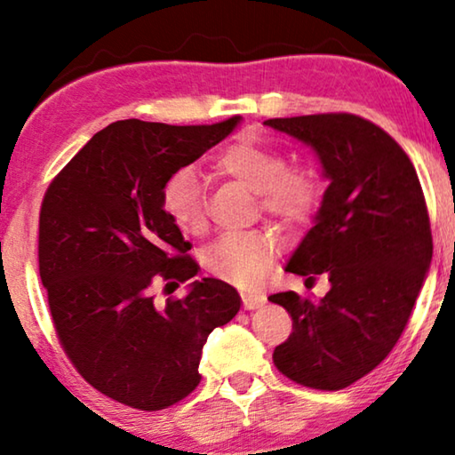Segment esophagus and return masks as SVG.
I'll use <instances>...</instances> for the list:
<instances>
[{
    "label": "esophagus",
    "mask_w": 455,
    "mask_h": 455,
    "mask_svg": "<svg viewBox=\"0 0 455 455\" xmlns=\"http://www.w3.org/2000/svg\"><path fill=\"white\" fill-rule=\"evenodd\" d=\"M242 300H243V307H246L248 311H254V309H260V307L267 303V297L258 295V292H251V291H243Z\"/></svg>",
    "instance_id": "34e87169"
}]
</instances>
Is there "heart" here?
Wrapping results in <instances>:
<instances>
[{"instance_id":"obj_1","label":"heart","mask_w":455,"mask_h":455,"mask_svg":"<svg viewBox=\"0 0 455 455\" xmlns=\"http://www.w3.org/2000/svg\"><path fill=\"white\" fill-rule=\"evenodd\" d=\"M281 150L256 140H235L213 158L215 171L240 180L258 193L260 205L286 228L309 221L319 204V179L305 166H284ZM160 207L172 226L185 235L207 229L205 195L193 169L174 171L160 188ZM275 240L270 234L226 235L205 254V268L215 278L240 289H251L267 278Z\"/></svg>"}]
</instances>
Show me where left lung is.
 Here are the masks:
<instances>
[{
	"instance_id": "8db88e82",
	"label": "left lung",
	"mask_w": 455,
	"mask_h": 455,
	"mask_svg": "<svg viewBox=\"0 0 455 455\" xmlns=\"http://www.w3.org/2000/svg\"><path fill=\"white\" fill-rule=\"evenodd\" d=\"M311 146L330 180L323 201L284 270L325 275L319 300L295 291L268 300L292 317L272 360L292 382L339 390L360 380L401 338L427 275L433 240L415 166L379 125L354 114L264 122Z\"/></svg>"
}]
</instances>
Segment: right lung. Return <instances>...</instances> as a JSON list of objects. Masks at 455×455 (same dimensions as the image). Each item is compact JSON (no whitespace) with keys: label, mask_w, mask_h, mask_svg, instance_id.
<instances>
[{"label":"right lung","mask_w":455,"mask_h":455,"mask_svg":"<svg viewBox=\"0 0 455 455\" xmlns=\"http://www.w3.org/2000/svg\"><path fill=\"white\" fill-rule=\"evenodd\" d=\"M212 125L120 120L89 140L46 188L38 267L60 346L91 387L140 411L183 401L201 382L207 335L240 311L220 278L158 307L152 284L197 275L191 243L160 207V188L228 138Z\"/></svg>","instance_id":"add662e5"}]
</instances>
